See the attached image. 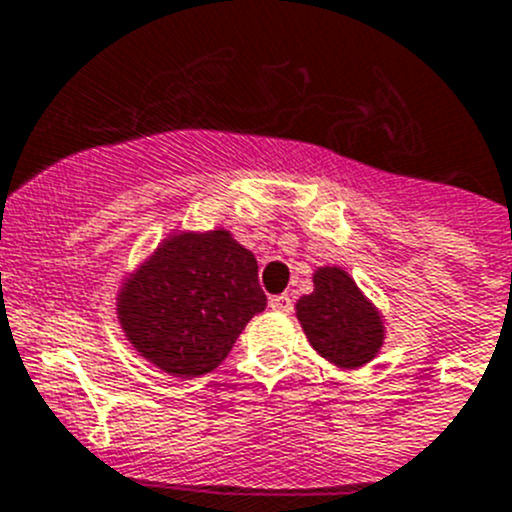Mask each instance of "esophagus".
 <instances>
[{
    "label": "esophagus",
    "instance_id": "34e87169",
    "mask_svg": "<svg viewBox=\"0 0 512 512\" xmlns=\"http://www.w3.org/2000/svg\"><path fill=\"white\" fill-rule=\"evenodd\" d=\"M270 308H275V310H283V313H290V310H293V298H290V295H272L270 298Z\"/></svg>",
    "mask_w": 512,
    "mask_h": 512
}]
</instances>
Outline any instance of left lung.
I'll use <instances>...</instances> for the list:
<instances>
[{
	"label": "left lung",
	"instance_id": "8db88e82",
	"mask_svg": "<svg viewBox=\"0 0 512 512\" xmlns=\"http://www.w3.org/2000/svg\"><path fill=\"white\" fill-rule=\"evenodd\" d=\"M315 290L298 300V321L310 346L336 366H364L384 343L381 315L341 267H321Z\"/></svg>",
	"mask_w": 512,
	"mask_h": 512
}]
</instances>
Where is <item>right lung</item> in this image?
<instances>
[{
	"instance_id": "add662e5",
	"label": "right lung",
	"mask_w": 512,
	"mask_h": 512,
	"mask_svg": "<svg viewBox=\"0 0 512 512\" xmlns=\"http://www.w3.org/2000/svg\"><path fill=\"white\" fill-rule=\"evenodd\" d=\"M265 305L255 255L214 229L169 237L123 283L118 318L143 358L191 379L217 369Z\"/></svg>"
}]
</instances>
